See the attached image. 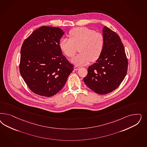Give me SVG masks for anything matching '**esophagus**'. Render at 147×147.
Here are the masks:
<instances>
[{"label":"esophagus","instance_id":"obj_1","mask_svg":"<svg viewBox=\"0 0 147 147\" xmlns=\"http://www.w3.org/2000/svg\"><path fill=\"white\" fill-rule=\"evenodd\" d=\"M80 68V67L79 66H74V69L75 70H78Z\"/></svg>","mask_w":147,"mask_h":147}]
</instances>
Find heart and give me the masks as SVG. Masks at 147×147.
I'll use <instances>...</instances> for the list:
<instances>
[{"label": "heart", "mask_w": 147, "mask_h": 147, "mask_svg": "<svg viewBox=\"0 0 147 147\" xmlns=\"http://www.w3.org/2000/svg\"><path fill=\"white\" fill-rule=\"evenodd\" d=\"M70 38H62L59 47L67 57H74L78 47L80 52L71 59L77 65H82L89 61H95L100 57L104 45L103 34L86 27H79L71 30Z\"/></svg>", "instance_id": "obj_1"}]
</instances>
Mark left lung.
Wrapping results in <instances>:
<instances>
[{"label":"left lung","instance_id":"obj_1","mask_svg":"<svg viewBox=\"0 0 147 147\" xmlns=\"http://www.w3.org/2000/svg\"><path fill=\"white\" fill-rule=\"evenodd\" d=\"M103 36V51L95 63L89 67L84 78L86 85L100 95L108 94L117 88L128 70V59L119 35L104 26Z\"/></svg>","mask_w":147,"mask_h":147}]
</instances>
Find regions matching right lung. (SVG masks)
<instances>
[{"label": "right lung", "mask_w": 147, "mask_h": 147, "mask_svg": "<svg viewBox=\"0 0 147 147\" xmlns=\"http://www.w3.org/2000/svg\"><path fill=\"white\" fill-rule=\"evenodd\" d=\"M64 33L58 28L43 26L34 31L22 45L20 73L30 89L37 95H56L74 70L59 47Z\"/></svg>", "instance_id": "obj_1"}]
</instances>
